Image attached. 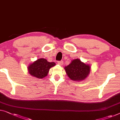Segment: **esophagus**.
<instances>
[{
    "mask_svg": "<svg viewBox=\"0 0 120 120\" xmlns=\"http://www.w3.org/2000/svg\"><path fill=\"white\" fill-rule=\"evenodd\" d=\"M58 64L60 65H62V64H63V61H58Z\"/></svg>",
    "mask_w": 120,
    "mask_h": 120,
    "instance_id": "obj_1",
    "label": "esophagus"
}]
</instances>
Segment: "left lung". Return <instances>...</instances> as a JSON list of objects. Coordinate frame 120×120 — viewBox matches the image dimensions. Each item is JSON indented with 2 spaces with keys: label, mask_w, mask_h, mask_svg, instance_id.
<instances>
[{
  "label": "left lung",
  "mask_w": 120,
  "mask_h": 120,
  "mask_svg": "<svg viewBox=\"0 0 120 120\" xmlns=\"http://www.w3.org/2000/svg\"><path fill=\"white\" fill-rule=\"evenodd\" d=\"M68 76L71 80L80 81L85 80L90 71V67L81 62L79 59L71 61L70 64L64 68Z\"/></svg>",
  "instance_id": "1"
}]
</instances>
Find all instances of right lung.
Segmentation results:
<instances>
[{"mask_svg": "<svg viewBox=\"0 0 120 120\" xmlns=\"http://www.w3.org/2000/svg\"><path fill=\"white\" fill-rule=\"evenodd\" d=\"M55 65L54 62H49L44 58L38 59L28 66V73L32 76L42 79L47 75L49 69Z\"/></svg>", "mask_w": 120, "mask_h": 120, "instance_id": "1", "label": "right lung"}]
</instances>
